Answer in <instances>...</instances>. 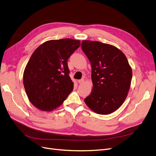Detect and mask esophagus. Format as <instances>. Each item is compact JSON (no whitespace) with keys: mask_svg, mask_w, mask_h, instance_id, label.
I'll return each mask as SVG.
<instances>
[{"mask_svg":"<svg viewBox=\"0 0 156 156\" xmlns=\"http://www.w3.org/2000/svg\"><path fill=\"white\" fill-rule=\"evenodd\" d=\"M78 83H80V84H82V83L84 82V80H83V79L79 80L78 81Z\"/></svg>","mask_w":156,"mask_h":156,"instance_id":"obj_1","label":"esophagus"}]
</instances>
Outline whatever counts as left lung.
Wrapping results in <instances>:
<instances>
[{"mask_svg": "<svg viewBox=\"0 0 156 156\" xmlns=\"http://www.w3.org/2000/svg\"><path fill=\"white\" fill-rule=\"evenodd\" d=\"M81 48L90 62L93 85L85 104L97 114H111L122 106L130 89L132 71L128 60L110 44L83 40Z\"/></svg>", "mask_w": 156, "mask_h": 156, "instance_id": "8db88e82", "label": "left lung"}]
</instances>
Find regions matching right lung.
Listing matches in <instances>:
<instances>
[{"mask_svg": "<svg viewBox=\"0 0 156 156\" xmlns=\"http://www.w3.org/2000/svg\"><path fill=\"white\" fill-rule=\"evenodd\" d=\"M80 45L77 40H52L33 52L25 68L23 83L34 107L44 111H53L73 91L67 60Z\"/></svg>", "mask_w": 156, "mask_h": 156, "instance_id": "right-lung-1", "label": "right lung"}]
</instances>
